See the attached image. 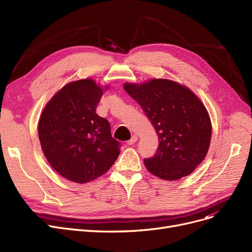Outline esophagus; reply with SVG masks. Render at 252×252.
<instances>
[{
	"mask_svg": "<svg viewBox=\"0 0 252 252\" xmlns=\"http://www.w3.org/2000/svg\"><path fill=\"white\" fill-rule=\"evenodd\" d=\"M137 141H138V137L136 135H134L133 137H131L130 140L127 141V145H134Z\"/></svg>",
	"mask_w": 252,
	"mask_h": 252,
	"instance_id": "esophagus-1",
	"label": "esophagus"
}]
</instances>
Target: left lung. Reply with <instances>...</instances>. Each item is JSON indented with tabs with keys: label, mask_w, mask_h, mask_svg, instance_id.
<instances>
[{
	"label": "left lung",
	"mask_w": 252,
	"mask_h": 252,
	"mask_svg": "<svg viewBox=\"0 0 252 252\" xmlns=\"http://www.w3.org/2000/svg\"><path fill=\"white\" fill-rule=\"evenodd\" d=\"M124 89L149 117L160 142L156 154L144 159L150 173L165 181L191 175L205 158L211 139V122L201 100L186 86L166 78Z\"/></svg>",
	"instance_id": "left-lung-1"
}]
</instances>
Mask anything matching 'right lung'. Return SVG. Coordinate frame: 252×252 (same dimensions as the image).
<instances>
[{"label": "right lung", "instance_id": "right-lung-1", "mask_svg": "<svg viewBox=\"0 0 252 252\" xmlns=\"http://www.w3.org/2000/svg\"><path fill=\"white\" fill-rule=\"evenodd\" d=\"M109 85L84 78L66 84L44 107L37 133L45 157L63 178L84 184L108 171L121 153L107 119L96 113Z\"/></svg>", "mask_w": 252, "mask_h": 252}]
</instances>
